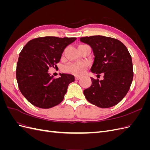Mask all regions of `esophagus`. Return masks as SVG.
I'll return each instance as SVG.
<instances>
[{
  "mask_svg": "<svg viewBox=\"0 0 150 150\" xmlns=\"http://www.w3.org/2000/svg\"><path fill=\"white\" fill-rule=\"evenodd\" d=\"M81 78V76H75V79H76V80H77V81L79 80Z\"/></svg>",
  "mask_w": 150,
  "mask_h": 150,
  "instance_id": "34e87169",
  "label": "esophagus"
}]
</instances>
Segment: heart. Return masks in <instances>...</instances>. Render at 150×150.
<instances>
[{
    "instance_id": "1",
    "label": "heart",
    "mask_w": 150,
    "mask_h": 150,
    "mask_svg": "<svg viewBox=\"0 0 150 150\" xmlns=\"http://www.w3.org/2000/svg\"><path fill=\"white\" fill-rule=\"evenodd\" d=\"M87 67V64L84 62H79L72 63L65 67V71L66 72L74 74H81L86 69Z\"/></svg>"
}]
</instances>
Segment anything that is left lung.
Masks as SVG:
<instances>
[{"label":"left lung","mask_w":150,"mask_h":150,"mask_svg":"<svg viewBox=\"0 0 150 150\" xmlns=\"http://www.w3.org/2000/svg\"><path fill=\"white\" fill-rule=\"evenodd\" d=\"M80 41L93 49L94 58L91 71L104 74L101 81L91 78V85L84 90L86 99L99 108L115 106L128 92L133 78L132 59L128 49L119 40L103 35L81 38Z\"/></svg>","instance_id":"obj_1"}]
</instances>
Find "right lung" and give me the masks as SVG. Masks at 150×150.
<instances>
[{"mask_svg":"<svg viewBox=\"0 0 150 150\" xmlns=\"http://www.w3.org/2000/svg\"><path fill=\"white\" fill-rule=\"evenodd\" d=\"M76 38L43 37L30 40L19 54L16 78L22 95L34 106L48 109L61 103L69 84L74 81L71 74H60L54 78L50 67L60 61L66 47Z\"/></svg>","mask_w":150,"mask_h":150,"instance_id":"obj_1","label":"right lung"}]
</instances>
